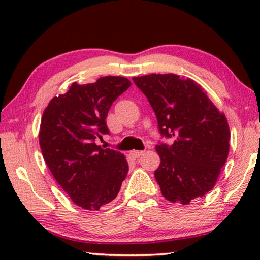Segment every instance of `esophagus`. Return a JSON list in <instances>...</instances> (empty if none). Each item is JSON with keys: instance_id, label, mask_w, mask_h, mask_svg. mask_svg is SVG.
I'll return each mask as SVG.
<instances>
[{"instance_id": "obj_1", "label": "esophagus", "mask_w": 260, "mask_h": 260, "mask_svg": "<svg viewBox=\"0 0 260 260\" xmlns=\"http://www.w3.org/2000/svg\"><path fill=\"white\" fill-rule=\"evenodd\" d=\"M142 154H143V151H140V150H133V151H130V156H131V157H133V158H138Z\"/></svg>"}]
</instances>
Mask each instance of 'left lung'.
Listing matches in <instances>:
<instances>
[{
  "label": "left lung",
  "mask_w": 260,
  "mask_h": 260,
  "mask_svg": "<svg viewBox=\"0 0 260 260\" xmlns=\"http://www.w3.org/2000/svg\"><path fill=\"white\" fill-rule=\"evenodd\" d=\"M150 103L163 137L156 151L155 170L161 193L168 201L188 205L214 187L230 151V127L225 115L200 85L176 74L133 78Z\"/></svg>",
  "instance_id": "left-lung-1"
}]
</instances>
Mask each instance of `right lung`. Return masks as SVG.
I'll return each mask as SVG.
<instances>
[{
	"mask_svg": "<svg viewBox=\"0 0 260 260\" xmlns=\"http://www.w3.org/2000/svg\"><path fill=\"white\" fill-rule=\"evenodd\" d=\"M131 85L123 77H103L92 84L73 83L49 102L41 118L39 142L46 165L74 204L98 211L117 197L129 172L122 152L102 149L112 103Z\"/></svg>",
	"mask_w": 260,
	"mask_h": 260,
	"instance_id": "obj_1",
	"label": "right lung"
}]
</instances>
